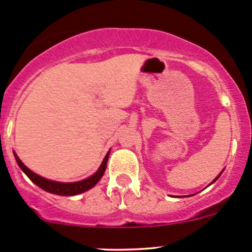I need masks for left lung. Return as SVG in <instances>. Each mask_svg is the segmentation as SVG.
I'll use <instances>...</instances> for the list:
<instances>
[{"instance_id": "left-lung-1", "label": "left lung", "mask_w": 252, "mask_h": 252, "mask_svg": "<svg viewBox=\"0 0 252 252\" xmlns=\"http://www.w3.org/2000/svg\"><path fill=\"white\" fill-rule=\"evenodd\" d=\"M217 179H218V177H217V178H216V179H215V180H213V182H216V180H217Z\"/></svg>"}]
</instances>
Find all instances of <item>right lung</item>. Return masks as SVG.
<instances>
[{
    "label": "right lung",
    "instance_id": "right-lung-1",
    "mask_svg": "<svg viewBox=\"0 0 252 252\" xmlns=\"http://www.w3.org/2000/svg\"><path fill=\"white\" fill-rule=\"evenodd\" d=\"M108 155L110 154L106 155V157L102 161V164H101L100 168H98V171L96 172L95 174L89 177L88 179H84L81 180V182H75V183H58V182H52V180L45 179V178L35 174L34 172H32L29 168H27V167L22 163V161L18 158L16 154H14V156H16L17 163L18 166L20 167V169L28 175V178H29L34 184H36L37 187L41 188L42 190H45V191L47 192H51V194L61 195V196H73V195L81 194V192L91 189V188L95 187V185L97 184V182L102 178V175L106 171Z\"/></svg>",
    "mask_w": 252,
    "mask_h": 252
}]
</instances>
